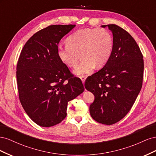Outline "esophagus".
Returning a JSON list of instances; mask_svg holds the SVG:
<instances>
[{"mask_svg":"<svg viewBox=\"0 0 156 156\" xmlns=\"http://www.w3.org/2000/svg\"><path fill=\"white\" fill-rule=\"evenodd\" d=\"M81 80H82V81H83V83L84 84V81H85V80H86V79H87V76H85V75H81Z\"/></svg>","mask_w":156,"mask_h":156,"instance_id":"1","label":"esophagus"}]
</instances>
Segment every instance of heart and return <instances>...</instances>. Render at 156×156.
<instances>
[{
	"instance_id": "1",
	"label": "heart",
	"mask_w": 156,
	"mask_h": 156,
	"mask_svg": "<svg viewBox=\"0 0 156 156\" xmlns=\"http://www.w3.org/2000/svg\"><path fill=\"white\" fill-rule=\"evenodd\" d=\"M67 43L58 46V56L64 64L73 68L77 65L81 54L83 60L73 71L79 76L91 73L96 66H105L113 45L111 33L102 28L79 29L68 37Z\"/></svg>"
}]
</instances>
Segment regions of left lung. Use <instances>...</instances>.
Returning <instances> with one entry per match:
<instances>
[{
    "label": "left lung",
    "mask_w": 156,
    "mask_h": 156,
    "mask_svg": "<svg viewBox=\"0 0 156 156\" xmlns=\"http://www.w3.org/2000/svg\"><path fill=\"white\" fill-rule=\"evenodd\" d=\"M101 27L112 31V53L104 67L87 79L84 87L95 96L90 105L92 119L112 125L128 113L139 95L144 60L139 45L126 30L114 24Z\"/></svg>",
    "instance_id": "1"
}]
</instances>
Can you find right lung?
<instances>
[{"instance_id": "obj_1", "label": "right lung", "mask_w": 156, "mask_h": 156, "mask_svg": "<svg viewBox=\"0 0 156 156\" xmlns=\"http://www.w3.org/2000/svg\"><path fill=\"white\" fill-rule=\"evenodd\" d=\"M75 27L54 25L37 32L18 59L19 98L28 116L38 126L60 123L67 115L68 101L84 90L81 80L73 76L57 54L60 40Z\"/></svg>"}]
</instances>
